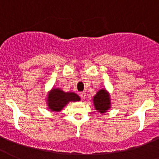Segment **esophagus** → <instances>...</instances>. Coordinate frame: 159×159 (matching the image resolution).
Listing matches in <instances>:
<instances>
[{"instance_id": "34e87169", "label": "esophagus", "mask_w": 159, "mask_h": 159, "mask_svg": "<svg viewBox=\"0 0 159 159\" xmlns=\"http://www.w3.org/2000/svg\"><path fill=\"white\" fill-rule=\"evenodd\" d=\"M79 96L81 99H85V96H86V93H84V92H81L79 93Z\"/></svg>"}]
</instances>
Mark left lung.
<instances>
[{
	"label": "left lung",
	"mask_w": 159,
	"mask_h": 159,
	"mask_svg": "<svg viewBox=\"0 0 159 159\" xmlns=\"http://www.w3.org/2000/svg\"><path fill=\"white\" fill-rule=\"evenodd\" d=\"M93 103L95 109L100 113L103 114L107 112L111 108V104L108 92L103 89L98 91L96 96L93 97Z\"/></svg>",
	"instance_id": "1"
}]
</instances>
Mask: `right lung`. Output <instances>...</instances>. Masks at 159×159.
Returning <instances> with one entry per match:
<instances>
[{
    "label": "right lung",
    "instance_id": "1",
    "mask_svg": "<svg viewBox=\"0 0 159 159\" xmlns=\"http://www.w3.org/2000/svg\"><path fill=\"white\" fill-rule=\"evenodd\" d=\"M80 101V97L75 93H65L60 89H52L48 93L47 104L51 111H60L70 102Z\"/></svg>",
    "mask_w": 159,
    "mask_h": 159
}]
</instances>
